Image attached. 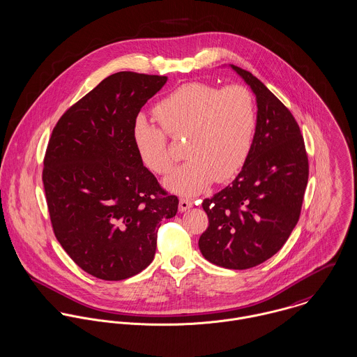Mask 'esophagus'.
Listing matches in <instances>:
<instances>
[{
	"mask_svg": "<svg viewBox=\"0 0 357 357\" xmlns=\"http://www.w3.org/2000/svg\"><path fill=\"white\" fill-rule=\"evenodd\" d=\"M194 206V202L191 199H185V197H181L180 199V203H178V210L180 211H185L188 208H191Z\"/></svg>",
	"mask_w": 357,
	"mask_h": 357,
	"instance_id": "1",
	"label": "esophagus"
}]
</instances>
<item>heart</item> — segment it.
<instances>
[{
  "instance_id": "obj_1",
  "label": "heart",
  "mask_w": 357,
  "mask_h": 357,
  "mask_svg": "<svg viewBox=\"0 0 357 357\" xmlns=\"http://www.w3.org/2000/svg\"><path fill=\"white\" fill-rule=\"evenodd\" d=\"M161 128L137 117L132 140L140 161L151 172L166 174L173 158L166 133L187 136L184 154L190 158L165 178V187L176 194H199L233 177L247 161L257 128L254 98L248 89L230 84L222 89L185 83L158 102L154 109Z\"/></svg>"
}]
</instances>
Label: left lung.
Returning <instances> with one entry per match:
<instances>
[{"label":"left lung","mask_w":357,"mask_h":357,"mask_svg":"<svg viewBox=\"0 0 357 357\" xmlns=\"http://www.w3.org/2000/svg\"><path fill=\"white\" fill-rule=\"evenodd\" d=\"M230 66L257 97V128L241 172L202 203L208 227L199 250L217 266L244 270L270 259L289 238L308 183V157L289 109L251 72Z\"/></svg>","instance_id":"8db88e82"}]
</instances>
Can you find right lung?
<instances>
[{
    "mask_svg": "<svg viewBox=\"0 0 357 357\" xmlns=\"http://www.w3.org/2000/svg\"><path fill=\"white\" fill-rule=\"evenodd\" d=\"M166 76L117 72L72 105L52 132L42 181L54 234L86 273L120 281L144 270L155 255L163 218L177 213L143 166L132 127Z\"/></svg>",
    "mask_w": 357,
    "mask_h": 357,
    "instance_id": "obj_1",
    "label": "right lung"
}]
</instances>
